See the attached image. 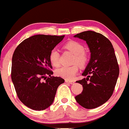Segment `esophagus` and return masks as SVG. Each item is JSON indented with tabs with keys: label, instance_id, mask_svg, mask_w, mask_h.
Masks as SVG:
<instances>
[{
	"label": "esophagus",
	"instance_id": "obj_1",
	"mask_svg": "<svg viewBox=\"0 0 129 129\" xmlns=\"http://www.w3.org/2000/svg\"><path fill=\"white\" fill-rule=\"evenodd\" d=\"M65 82H66V83H69V84H71V85L74 84V81H70L65 80Z\"/></svg>",
	"mask_w": 129,
	"mask_h": 129
}]
</instances>
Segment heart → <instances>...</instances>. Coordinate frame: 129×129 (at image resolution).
<instances>
[{
    "label": "heart",
    "mask_w": 129,
    "mask_h": 129,
    "mask_svg": "<svg viewBox=\"0 0 129 129\" xmlns=\"http://www.w3.org/2000/svg\"><path fill=\"white\" fill-rule=\"evenodd\" d=\"M64 48L70 51L74 55L73 58V63H77L80 67H85L89 61V56L85 51V47L83 44L76 41H70L64 45ZM49 59L52 64L54 67L59 65V53L56 49L54 48L50 52ZM79 70L77 64H74L70 67H61L55 71L57 76L65 79L66 80L72 81L75 78Z\"/></svg>",
    "instance_id": "b5f03b06"
}]
</instances>
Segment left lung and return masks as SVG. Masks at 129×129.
<instances>
[{
	"mask_svg": "<svg viewBox=\"0 0 129 129\" xmlns=\"http://www.w3.org/2000/svg\"><path fill=\"white\" fill-rule=\"evenodd\" d=\"M74 37L85 40L91 53L90 60L82 74L87 77L76 81L83 85V90L75 98L85 109H95L107 102L113 94L119 72L117 58L112 43L102 34L86 31Z\"/></svg>",
	"mask_w": 129,
	"mask_h": 129,
	"instance_id": "obj_1",
	"label": "left lung"
}]
</instances>
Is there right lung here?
Segmentation results:
<instances>
[{"mask_svg":"<svg viewBox=\"0 0 129 129\" xmlns=\"http://www.w3.org/2000/svg\"><path fill=\"white\" fill-rule=\"evenodd\" d=\"M64 37L34 35L24 40L14 51L11 80L20 101L31 109L43 110L50 107L58 86L64 82L61 77L51 76L53 72L49 59L52 50Z\"/></svg>","mask_w":129,"mask_h":129,"instance_id":"1","label":"right lung"}]
</instances>
